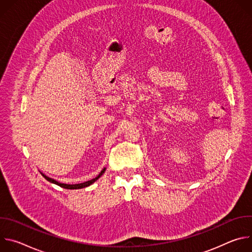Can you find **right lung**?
I'll return each mask as SVG.
<instances>
[{
  "mask_svg": "<svg viewBox=\"0 0 252 252\" xmlns=\"http://www.w3.org/2000/svg\"><path fill=\"white\" fill-rule=\"evenodd\" d=\"M104 170H105V168H103V169L99 172V174H98L96 177H94V178L91 179V181H88V182H86V183H82V184H78V185H65V184H61V183H59V182L55 181V179H53V178H51V177H48V176H47V175H45L44 173H42V175L47 179V181H49L50 183H53V184H55V185H57V186H59V187H61V188H63V189H79L87 188V187L91 186L92 184H94V183L96 181L97 178H99V177H100V175H102V173L104 172Z\"/></svg>",
  "mask_w": 252,
  "mask_h": 252,
  "instance_id": "obj_1",
  "label": "right lung"
}]
</instances>
